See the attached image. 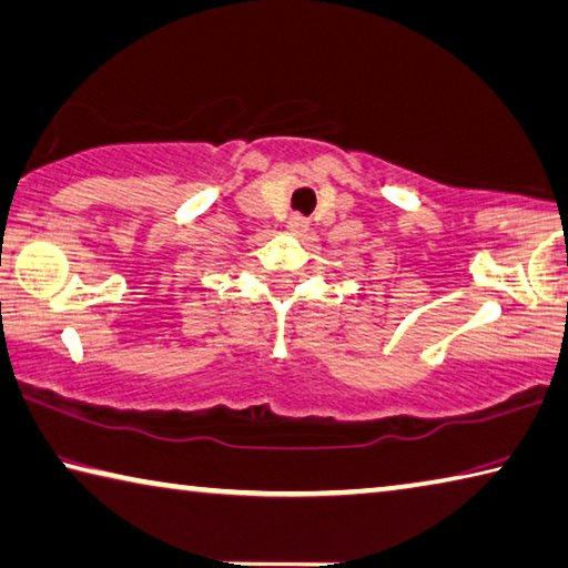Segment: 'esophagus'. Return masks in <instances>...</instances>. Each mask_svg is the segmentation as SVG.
<instances>
[{
	"label": "esophagus",
	"instance_id": "esophagus-1",
	"mask_svg": "<svg viewBox=\"0 0 568 568\" xmlns=\"http://www.w3.org/2000/svg\"><path fill=\"white\" fill-rule=\"evenodd\" d=\"M285 230L291 232V235H303V232H308V220H305L303 214H291V217H287Z\"/></svg>",
	"mask_w": 568,
	"mask_h": 568
}]
</instances>
